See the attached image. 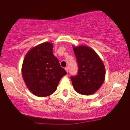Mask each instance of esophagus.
<instances>
[{
	"label": "esophagus",
	"instance_id": "1",
	"mask_svg": "<svg viewBox=\"0 0 130 130\" xmlns=\"http://www.w3.org/2000/svg\"><path fill=\"white\" fill-rule=\"evenodd\" d=\"M65 70H66L67 72L68 73V72H69V68H68V67H65Z\"/></svg>",
	"mask_w": 130,
	"mask_h": 130
}]
</instances>
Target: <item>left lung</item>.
I'll return each instance as SVG.
<instances>
[{
  "label": "left lung",
  "mask_w": 130,
  "mask_h": 130,
  "mask_svg": "<svg viewBox=\"0 0 130 130\" xmlns=\"http://www.w3.org/2000/svg\"><path fill=\"white\" fill-rule=\"evenodd\" d=\"M78 63L76 76H71L72 83L77 92L91 95L103 85L105 79V67L94 50L87 46H73Z\"/></svg>",
  "instance_id": "obj_1"
}]
</instances>
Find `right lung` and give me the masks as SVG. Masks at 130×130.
I'll list each match as a JSON object with an SVG mask.
<instances>
[{"instance_id":"1","label":"right lung","mask_w":130,"mask_h":130,"mask_svg":"<svg viewBox=\"0 0 130 130\" xmlns=\"http://www.w3.org/2000/svg\"><path fill=\"white\" fill-rule=\"evenodd\" d=\"M53 44L45 42L31 48L25 56L22 74L29 90L35 95L46 97L55 92L67 72L53 54Z\"/></svg>"}]
</instances>
